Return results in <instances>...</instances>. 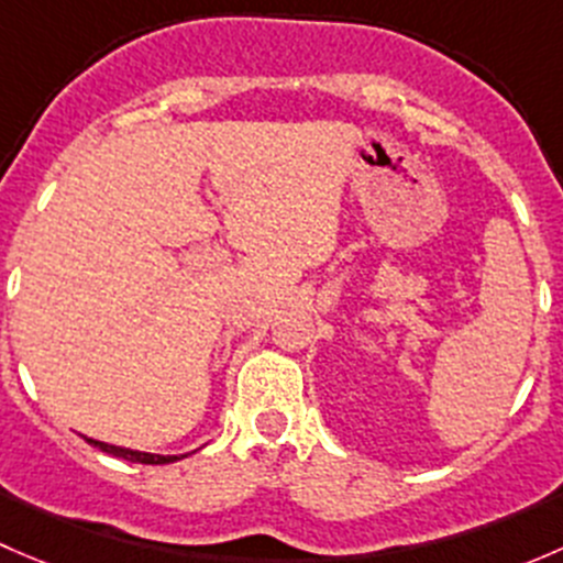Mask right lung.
<instances>
[{"label": "right lung", "mask_w": 563, "mask_h": 563, "mask_svg": "<svg viewBox=\"0 0 563 563\" xmlns=\"http://www.w3.org/2000/svg\"><path fill=\"white\" fill-rule=\"evenodd\" d=\"M89 444L98 446L100 452H106V455H113V457H122V460H130V463H146V465H163V463H176V460L187 457V455H152V452H139V450H124V446H113V444H106V441H95V439H87Z\"/></svg>", "instance_id": "right-lung-1"}]
</instances>
